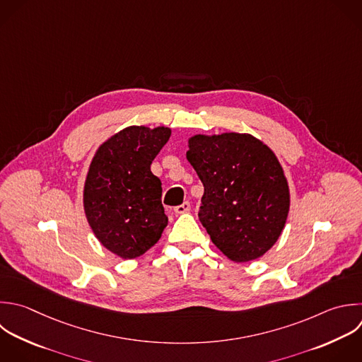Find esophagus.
Here are the masks:
<instances>
[{"label": "esophagus", "mask_w": 362, "mask_h": 362, "mask_svg": "<svg viewBox=\"0 0 362 362\" xmlns=\"http://www.w3.org/2000/svg\"><path fill=\"white\" fill-rule=\"evenodd\" d=\"M189 211H191V204H189L188 201H185L184 204H181V205H178V206L174 208V212H175V214H187V212H189Z\"/></svg>", "instance_id": "esophagus-1"}]
</instances>
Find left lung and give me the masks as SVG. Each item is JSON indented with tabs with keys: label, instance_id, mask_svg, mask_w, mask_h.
Here are the masks:
<instances>
[{
	"label": "left lung",
	"instance_id": "1",
	"mask_svg": "<svg viewBox=\"0 0 362 362\" xmlns=\"http://www.w3.org/2000/svg\"><path fill=\"white\" fill-rule=\"evenodd\" d=\"M187 160L204 184L198 218L236 263L263 256L284 228L290 191L274 153L246 133L195 134Z\"/></svg>",
	"mask_w": 362,
	"mask_h": 362
}]
</instances>
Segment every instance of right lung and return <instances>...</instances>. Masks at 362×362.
I'll return each instance as SVG.
<instances>
[{
	"label": "right lung",
	"mask_w": 362,
	"mask_h": 362,
	"mask_svg": "<svg viewBox=\"0 0 362 362\" xmlns=\"http://www.w3.org/2000/svg\"><path fill=\"white\" fill-rule=\"evenodd\" d=\"M170 136L164 126L126 127L90 163L83 188L86 219L99 242L122 259L146 253L168 223L161 181L150 167Z\"/></svg>",
	"instance_id": "right-lung-1"
}]
</instances>
